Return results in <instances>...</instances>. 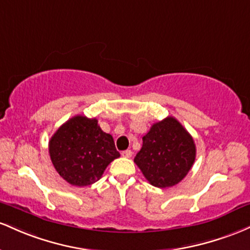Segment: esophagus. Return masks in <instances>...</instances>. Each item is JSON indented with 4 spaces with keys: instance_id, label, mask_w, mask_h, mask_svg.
<instances>
[{
    "instance_id": "1",
    "label": "esophagus",
    "mask_w": 250,
    "mask_h": 250,
    "mask_svg": "<svg viewBox=\"0 0 250 250\" xmlns=\"http://www.w3.org/2000/svg\"><path fill=\"white\" fill-rule=\"evenodd\" d=\"M122 156L125 157V158H130V157L132 156V151H131V150H125V151H123Z\"/></svg>"
}]
</instances>
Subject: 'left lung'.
<instances>
[{"instance_id": "1", "label": "left lung", "mask_w": 250, "mask_h": 250, "mask_svg": "<svg viewBox=\"0 0 250 250\" xmlns=\"http://www.w3.org/2000/svg\"><path fill=\"white\" fill-rule=\"evenodd\" d=\"M195 158L192 137L177 119L167 117L155 123L143 137L134 163L153 187L170 188L186 177Z\"/></svg>"}]
</instances>
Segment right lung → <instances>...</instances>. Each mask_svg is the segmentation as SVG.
Masks as SVG:
<instances>
[{"mask_svg": "<svg viewBox=\"0 0 250 250\" xmlns=\"http://www.w3.org/2000/svg\"><path fill=\"white\" fill-rule=\"evenodd\" d=\"M49 156L59 175L75 187H87L102 178L119 157L111 134L95 118L75 116L58 128L49 140Z\"/></svg>", "mask_w": 250, "mask_h": 250, "instance_id": "obj_1", "label": "right lung"}]
</instances>
